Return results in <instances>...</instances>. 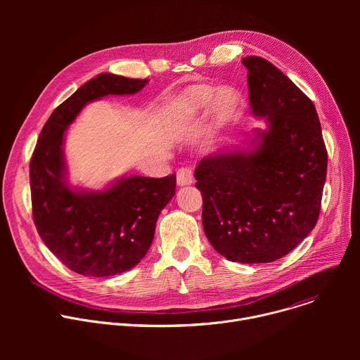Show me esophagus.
<instances>
[{
  "label": "esophagus",
  "instance_id": "obj_1",
  "mask_svg": "<svg viewBox=\"0 0 360 360\" xmlns=\"http://www.w3.org/2000/svg\"><path fill=\"white\" fill-rule=\"evenodd\" d=\"M176 181L179 186H185V185H191L193 182V172L191 168H181L176 172Z\"/></svg>",
  "mask_w": 360,
  "mask_h": 360
}]
</instances>
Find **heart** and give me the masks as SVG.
Masks as SVG:
<instances>
[{"label": "heart", "instance_id": "heart-1", "mask_svg": "<svg viewBox=\"0 0 360 360\" xmlns=\"http://www.w3.org/2000/svg\"><path fill=\"white\" fill-rule=\"evenodd\" d=\"M210 110L215 128L231 125L242 110V95L231 86L217 91L207 84L191 85L175 95L168 108V121L172 127H185Z\"/></svg>", "mask_w": 360, "mask_h": 360}]
</instances>
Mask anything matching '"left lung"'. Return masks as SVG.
Segmentation results:
<instances>
[{
	"label": "left lung",
	"mask_w": 360,
	"mask_h": 360,
	"mask_svg": "<svg viewBox=\"0 0 360 360\" xmlns=\"http://www.w3.org/2000/svg\"><path fill=\"white\" fill-rule=\"evenodd\" d=\"M242 63L252 112L268 128L256 129L252 149L205 157L195 168V186L214 249L232 262L269 264L315 228L328 152L314 102L265 58Z\"/></svg>",
	"instance_id": "left-lung-1"
}]
</instances>
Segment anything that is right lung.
<instances>
[{
  "label": "right lung",
  "mask_w": 360,
  "mask_h": 360,
  "mask_svg": "<svg viewBox=\"0 0 360 360\" xmlns=\"http://www.w3.org/2000/svg\"><path fill=\"white\" fill-rule=\"evenodd\" d=\"M148 79L99 74L79 86L45 122L30 162L32 217L57 258L84 276L129 271L146 255L161 211L175 195V174L122 176L102 191L67 182L64 136L81 110L107 95H131Z\"/></svg>",
  "instance_id": "add662e5"
}]
</instances>
